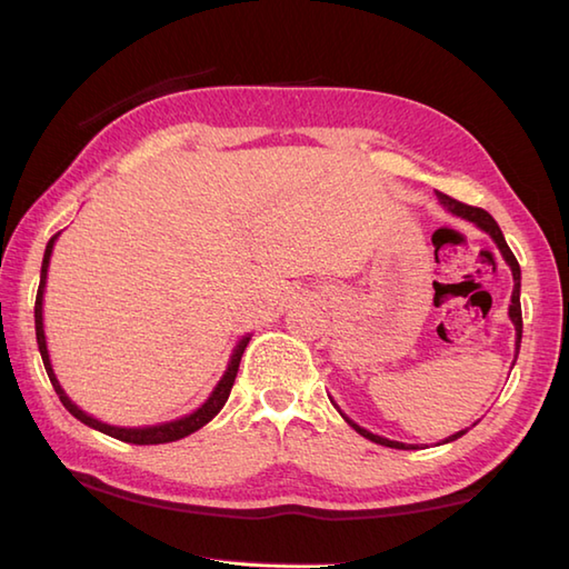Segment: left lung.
<instances>
[{
    "instance_id": "obj_1",
    "label": "left lung",
    "mask_w": 569,
    "mask_h": 569,
    "mask_svg": "<svg viewBox=\"0 0 569 569\" xmlns=\"http://www.w3.org/2000/svg\"><path fill=\"white\" fill-rule=\"evenodd\" d=\"M438 198H440V202H442L445 208L450 210L452 214L465 217V220L475 222L477 227L485 229V232H489V234H491V239L497 241V247L501 249L506 263L511 266L516 286H513V296H511L509 316H511V320H513V325H516V357H518V347H521V332H523V318H521V266H518V261H516V257H513V251L509 249V244H506V239H503V234H501V229H499L497 220H493V217H491L487 210L475 208V204H467V202H459V200H455V198H450V196H445V192H438ZM342 418H345V420L349 422V426H352L359 435H365V438H367V440H371V442L383 445V447H396V450H418L416 445H403V442H396V440L379 438V435H373V432H369V430H365V428H359L357 422H352V420H349L347 416H342ZM465 432H467V430L452 435V438L447 440V442H452V440H457V438H462Z\"/></svg>"
}]
</instances>
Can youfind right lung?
Masks as SVG:
<instances>
[{
    "mask_svg": "<svg viewBox=\"0 0 569 569\" xmlns=\"http://www.w3.org/2000/svg\"><path fill=\"white\" fill-rule=\"evenodd\" d=\"M58 234L51 237V241L46 244V253H43V266H41V283H39V293H36V308H33V318H36V340H39V352H41V359H43V367H46V373L48 379H51L53 389L60 398V403H63L72 416H76L80 422H84V426H90L94 430H100L104 435H110V438H117L122 442H131V445H163V442H173V440H180L186 438V435L200 430L204 422H210L217 413H220L222 406L227 403L229 398V391H232L234 386V379H237V371H239V361H241V355H244V349L249 345V337H244L234 349L232 355V361H229V367L224 371L222 381L214 386L212 396L204 401L196 413H190L186 418L180 420H173V422H163V426H153V428H114V426H107V422H100L94 420L92 416L82 413V410L70 401V398L66 396V391L60 389V383L56 379V373L51 369V359H48V349H46V335H43V286H46V271H48V261H51V251H53V241H56Z\"/></svg>",
    "mask_w": 569,
    "mask_h": 569,
    "instance_id": "right-lung-1",
    "label": "right lung"
}]
</instances>
